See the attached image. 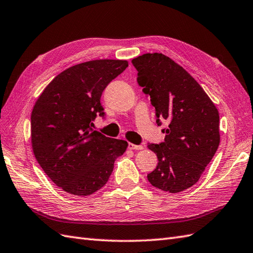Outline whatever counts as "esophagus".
<instances>
[{"label": "esophagus", "instance_id": "esophagus-1", "mask_svg": "<svg viewBox=\"0 0 253 253\" xmlns=\"http://www.w3.org/2000/svg\"><path fill=\"white\" fill-rule=\"evenodd\" d=\"M127 148L128 149H132V150H138V149H143V146L142 145H135V144L128 143L127 144Z\"/></svg>", "mask_w": 253, "mask_h": 253}]
</instances>
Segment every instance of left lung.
Here are the masks:
<instances>
[{
  "instance_id": "obj_1",
  "label": "left lung",
  "mask_w": 253,
  "mask_h": 253,
  "mask_svg": "<svg viewBox=\"0 0 253 253\" xmlns=\"http://www.w3.org/2000/svg\"><path fill=\"white\" fill-rule=\"evenodd\" d=\"M137 83L156 109L157 125L169 122L165 142L148 144L158 157L149 183L167 193H179L199 181L220 144L218 111L204 88L164 54H144L132 60Z\"/></svg>"
}]
</instances>
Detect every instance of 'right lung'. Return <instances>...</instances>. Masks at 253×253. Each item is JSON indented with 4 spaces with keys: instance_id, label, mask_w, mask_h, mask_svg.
I'll return each mask as SVG.
<instances>
[{
    "instance_id": "obj_1",
    "label": "right lung",
    "mask_w": 253,
    "mask_h": 253,
    "mask_svg": "<svg viewBox=\"0 0 253 253\" xmlns=\"http://www.w3.org/2000/svg\"><path fill=\"white\" fill-rule=\"evenodd\" d=\"M127 67L126 60L98 59L66 69L38 98L31 114L33 154L46 175L65 192L88 196L108 182L127 143L93 130L105 118L100 97Z\"/></svg>"
}]
</instances>
